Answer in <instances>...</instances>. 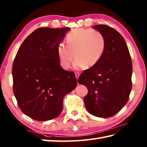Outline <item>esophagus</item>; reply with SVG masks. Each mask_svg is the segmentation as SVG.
I'll return each mask as SVG.
<instances>
[{
    "instance_id": "obj_1",
    "label": "esophagus",
    "mask_w": 147,
    "mask_h": 147,
    "mask_svg": "<svg viewBox=\"0 0 147 147\" xmlns=\"http://www.w3.org/2000/svg\"><path fill=\"white\" fill-rule=\"evenodd\" d=\"M80 73H78V72H76V73H75V76H76V79H77V80H78V78H79V76H80Z\"/></svg>"
}]
</instances>
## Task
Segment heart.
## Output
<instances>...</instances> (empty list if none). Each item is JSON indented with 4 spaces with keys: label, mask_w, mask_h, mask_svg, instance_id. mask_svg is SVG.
Here are the masks:
<instances>
[{
    "label": "heart",
    "mask_w": 147,
    "mask_h": 147,
    "mask_svg": "<svg viewBox=\"0 0 147 147\" xmlns=\"http://www.w3.org/2000/svg\"><path fill=\"white\" fill-rule=\"evenodd\" d=\"M66 44H60L57 47L59 60L65 69L70 67L74 57L75 69L95 66L100 61L106 49L104 36L98 31L90 29L72 30L67 36Z\"/></svg>",
    "instance_id": "obj_1"
}]
</instances>
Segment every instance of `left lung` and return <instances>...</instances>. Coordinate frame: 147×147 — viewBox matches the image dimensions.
Returning <instances> with one entry per match:
<instances>
[{"instance_id": "8db88e82", "label": "left lung", "mask_w": 147, "mask_h": 147, "mask_svg": "<svg viewBox=\"0 0 147 147\" xmlns=\"http://www.w3.org/2000/svg\"><path fill=\"white\" fill-rule=\"evenodd\" d=\"M93 28L104 36L105 51L95 66L84 71L78 83L88 88L83 100L89 113L98 117H110L128 101L132 87V61L126 43L119 33L103 24Z\"/></svg>"}]
</instances>
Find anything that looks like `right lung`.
I'll return each instance as SVG.
<instances>
[{"label":"right lung","mask_w":147,"mask_h":147,"mask_svg":"<svg viewBox=\"0 0 147 147\" xmlns=\"http://www.w3.org/2000/svg\"><path fill=\"white\" fill-rule=\"evenodd\" d=\"M68 27L40 28L22 43L12 65L13 92L23 113L34 120L57 117L63 108L64 96L76 88L74 72L60 65L57 47Z\"/></svg>","instance_id":"1"}]
</instances>
